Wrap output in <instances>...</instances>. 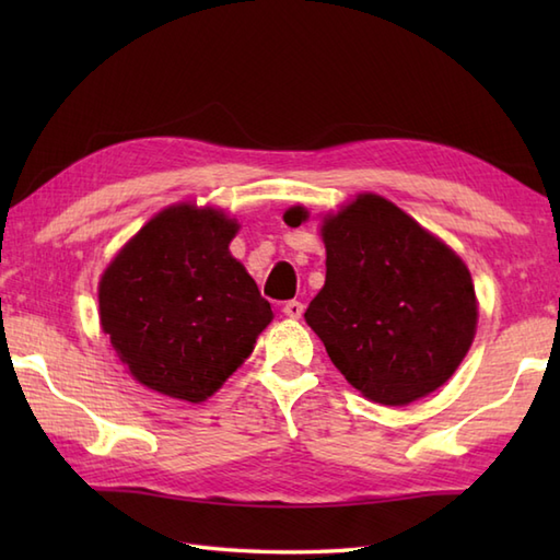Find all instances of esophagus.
I'll return each mask as SVG.
<instances>
[{
    "label": "esophagus",
    "instance_id": "esophagus-1",
    "mask_svg": "<svg viewBox=\"0 0 560 560\" xmlns=\"http://www.w3.org/2000/svg\"><path fill=\"white\" fill-rule=\"evenodd\" d=\"M281 311H283V315L299 319L303 315V311H305V305L301 301H287V303H283Z\"/></svg>",
    "mask_w": 560,
    "mask_h": 560
}]
</instances>
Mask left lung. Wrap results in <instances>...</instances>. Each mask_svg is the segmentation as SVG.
<instances>
[{
  "instance_id": "1",
  "label": "left lung",
  "mask_w": 560,
  "mask_h": 560,
  "mask_svg": "<svg viewBox=\"0 0 560 560\" xmlns=\"http://www.w3.org/2000/svg\"><path fill=\"white\" fill-rule=\"evenodd\" d=\"M323 237L327 277L305 323L341 375L389 407L447 383L477 329L464 261L377 195H361L329 217Z\"/></svg>"
}]
</instances>
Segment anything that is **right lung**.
Instances as JSON below:
<instances>
[{
  "label": "right lung",
  "mask_w": 560,
  "mask_h": 560,
  "mask_svg": "<svg viewBox=\"0 0 560 560\" xmlns=\"http://www.w3.org/2000/svg\"><path fill=\"white\" fill-rule=\"evenodd\" d=\"M237 223L171 207L125 245L101 279V325L141 385L205 401L255 349L271 307L229 253Z\"/></svg>",
  "instance_id": "right-lung-1"
}]
</instances>
